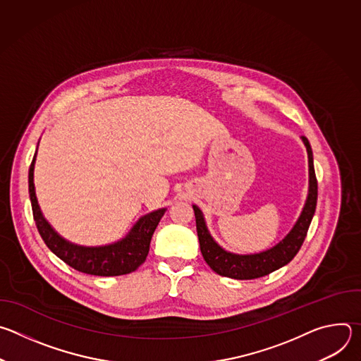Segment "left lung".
I'll list each match as a JSON object with an SVG mask.
<instances>
[{
    "mask_svg": "<svg viewBox=\"0 0 361 361\" xmlns=\"http://www.w3.org/2000/svg\"><path fill=\"white\" fill-rule=\"evenodd\" d=\"M301 141L305 145L308 156V194L304 207L291 230L271 248L254 254H235L224 250L209 231L200 207L192 204L201 254L205 263L217 274L235 280L259 279L288 264L298 252L307 235L308 227H310L317 205V178L314 173L312 145L305 137H301Z\"/></svg>",
    "mask_w": 361,
    "mask_h": 361,
    "instance_id": "left-lung-1",
    "label": "left lung"
}]
</instances>
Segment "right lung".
<instances>
[{
	"mask_svg": "<svg viewBox=\"0 0 361 361\" xmlns=\"http://www.w3.org/2000/svg\"><path fill=\"white\" fill-rule=\"evenodd\" d=\"M35 159L37 151L28 171V192L34 221L47 247L70 267L85 274L111 277L128 274L137 270L147 259L151 237L167 209L154 210L140 217L126 237L120 238L118 241L106 245H80L71 243L56 231L39 209L34 185Z\"/></svg>",
	"mask_w": 361,
	"mask_h": 361,
	"instance_id": "1",
	"label": "right lung"
}]
</instances>
